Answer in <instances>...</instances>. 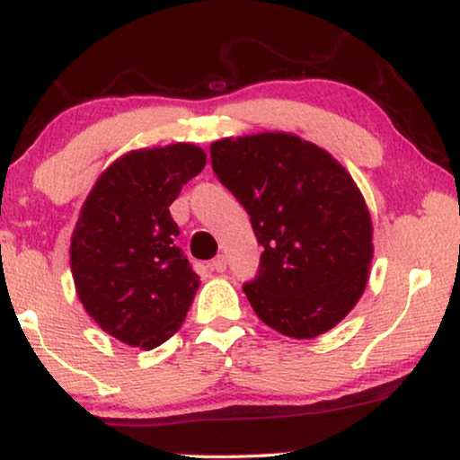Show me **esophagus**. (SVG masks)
Wrapping results in <instances>:
<instances>
[{
  "instance_id": "34e87169",
  "label": "esophagus",
  "mask_w": 460,
  "mask_h": 460,
  "mask_svg": "<svg viewBox=\"0 0 460 460\" xmlns=\"http://www.w3.org/2000/svg\"><path fill=\"white\" fill-rule=\"evenodd\" d=\"M209 268L213 270V272H224V270H226V257L224 255H217L216 260L209 263Z\"/></svg>"
}]
</instances>
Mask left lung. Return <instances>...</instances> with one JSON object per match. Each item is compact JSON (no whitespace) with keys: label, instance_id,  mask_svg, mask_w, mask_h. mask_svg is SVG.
Masks as SVG:
<instances>
[{"label":"left lung","instance_id":"left-lung-1","mask_svg":"<svg viewBox=\"0 0 460 460\" xmlns=\"http://www.w3.org/2000/svg\"><path fill=\"white\" fill-rule=\"evenodd\" d=\"M211 165L263 247L243 285L257 316L293 339L341 323L373 260V224L351 175L316 144L279 131L213 142Z\"/></svg>","mask_w":460,"mask_h":460}]
</instances>
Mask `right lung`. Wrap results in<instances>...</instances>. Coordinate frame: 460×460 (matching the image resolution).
<instances>
[{"label":"right lung","instance_id":"obj_1","mask_svg":"<svg viewBox=\"0 0 460 460\" xmlns=\"http://www.w3.org/2000/svg\"><path fill=\"white\" fill-rule=\"evenodd\" d=\"M194 144L134 150L92 188L71 241L77 295L119 341L153 349L180 331L199 276L175 238L169 205L203 172Z\"/></svg>","mask_w":460,"mask_h":460}]
</instances>
